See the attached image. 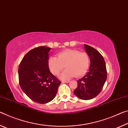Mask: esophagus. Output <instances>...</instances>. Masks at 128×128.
Here are the masks:
<instances>
[{"mask_svg":"<svg viewBox=\"0 0 128 128\" xmlns=\"http://www.w3.org/2000/svg\"><path fill=\"white\" fill-rule=\"evenodd\" d=\"M62 83H69L70 82V80H62Z\"/></svg>","mask_w":128,"mask_h":128,"instance_id":"34e87169","label":"esophagus"}]
</instances>
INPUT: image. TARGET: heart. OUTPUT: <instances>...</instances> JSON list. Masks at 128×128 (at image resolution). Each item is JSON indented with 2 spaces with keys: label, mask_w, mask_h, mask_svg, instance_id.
Returning a JSON list of instances; mask_svg holds the SVG:
<instances>
[{
  "label": "heart",
  "mask_w": 128,
  "mask_h": 128,
  "mask_svg": "<svg viewBox=\"0 0 128 128\" xmlns=\"http://www.w3.org/2000/svg\"><path fill=\"white\" fill-rule=\"evenodd\" d=\"M89 64V56L86 53L72 49L64 50L57 54V58L51 56L48 60V67L54 75L59 74L65 66L67 69L60 75L62 79L82 76L87 72Z\"/></svg>",
  "instance_id": "b5f03b06"
}]
</instances>
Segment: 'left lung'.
<instances>
[{
	"label": "left lung",
	"instance_id": "8db88e82",
	"mask_svg": "<svg viewBox=\"0 0 128 128\" xmlns=\"http://www.w3.org/2000/svg\"><path fill=\"white\" fill-rule=\"evenodd\" d=\"M84 49L90 59L88 72L79 79L78 87L74 91L77 97L82 100H90L102 91L107 78L106 62L97 50L84 44Z\"/></svg>",
	"mask_w": 128,
	"mask_h": 128
}]
</instances>
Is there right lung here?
<instances>
[{"mask_svg":"<svg viewBox=\"0 0 128 128\" xmlns=\"http://www.w3.org/2000/svg\"><path fill=\"white\" fill-rule=\"evenodd\" d=\"M51 48H34L23 57L18 68V80L22 91L40 104L52 101L61 83L52 74L48 67L49 52Z\"/></svg>","mask_w":128,"mask_h":128,"instance_id":"right-lung-1","label":"right lung"}]
</instances>
